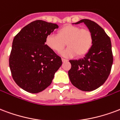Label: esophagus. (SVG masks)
<instances>
[{
  "label": "esophagus",
  "instance_id": "obj_1",
  "mask_svg": "<svg viewBox=\"0 0 120 120\" xmlns=\"http://www.w3.org/2000/svg\"><path fill=\"white\" fill-rule=\"evenodd\" d=\"M62 61L63 62H66V61H68V60L66 59H64V58H62Z\"/></svg>",
  "mask_w": 120,
  "mask_h": 120
}]
</instances>
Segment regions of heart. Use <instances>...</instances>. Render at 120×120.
<instances>
[{"instance_id":"obj_1","label":"heart","mask_w":120,"mask_h":120,"mask_svg":"<svg viewBox=\"0 0 120 120\" xmlns=\"http://www.w3.org/2000/svg\"><path fill=\"white\" fill-rule=\"evenodd\" d=\"M93 44V35L89 29L80 28L74 25H67L57 30L56 35H49L45 44L49 48L59 53L66 46L62 52L64 57H70L76 55L82 57L89 52Z\"/></svg>"}]
</instances>
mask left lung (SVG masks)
Returning <instances> with one entry per match:
<instances>
[{"label": "left lung", "instance_id": "8db88e82", "mask_svg": "<svg viewBox=\"0 0 120 120\" xmlns=\"http://www.w3.org/2000/svg\"><path fill=\"white\" fill-rule=\"evenodd\" d=\"M84 22L93 35L90 50L83 59L70 60L68 71L71 82L82 91L97 89L108 79L113 62L109 37L99 25L90 19H82L75 24Z\"/></svg>", "mask_w": 120, "mask_h": 120}]
</instances>
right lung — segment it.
Listing matches in <instances>:
<instances>
[{
  "label": "right lung",
  "instance_id": "add662e5",
  "mask_svg": "<svg viewBox=\"0 0 120 120\" xmlns=\"http://www.w3.org/2000/svg\"><path fill=\"white\" fill-rule=\"evenodd\" d=\"M57 28L56 24L36 20L14 37L10 70L16 84L30 93H38L48 87L62 64L61 57L45 44L47 37Z\"/></svg>",
  "mask_w": 120,
  "mask_h": 120
}]
</instances>
